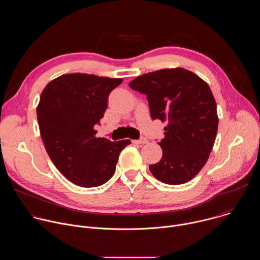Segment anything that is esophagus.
Listing matches in <instances>:
<instances>
[{
  "mask_svg": "<svg viewBox=\"0 0 260 260\" xmlns=\"http://www.w3.org/2000/svg\"><path fill=\"white\" fill-rule=\"evenodd\" d=\"M133 142L136 143V144H146L148 142V140H147V138L142 137L140 140H136V141H133Z\"/></svg>",
  "mask_w": 260,
  "mask_h": 260,
  "instance_id": "1",
  "label": "esophagus"
}]
</instances>
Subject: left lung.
I'll return each mask as SVG.
<instances>
[{
    "mask_svg": "<svg viewBox=\"0 0 260 260\" xmlns=\"http://www.w3.org/2000/svg\"><path fill=\"white\" fill-rule=\"evenodd\" d=\"M129 87L147 95L152 119L167 122L158 142L161 159L149 166L159 181L178 185L193 179L206 165L218 129L217 105L206 81L183 68L144 74Z\"/></svg>",
    "mask_w": 260,
    "mask_h": 260,
    "instance_id": "8db88e82",
    "label": "left lung"
}]
</instances>
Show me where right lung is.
Instances as JSON below:
<instances>
[{
	"label": "right lung",
	"instance_id": "add662e5",
	"mask_svg": "<svg viewBox=\"0 0 260 260\" xmlns=\"http://www.w3.org/2000/svg\"><path fill=\"white\" fill-rule=\"evenodd\" d=\"M121 78L64 74L43 89L37 118L45 149L56 169L81 187H96L113 176L120 152L131 140L96 138L109 93Z\"/></svg>",
	"mask_w": 260,
	"mask_h": 260
}]
</instances>
